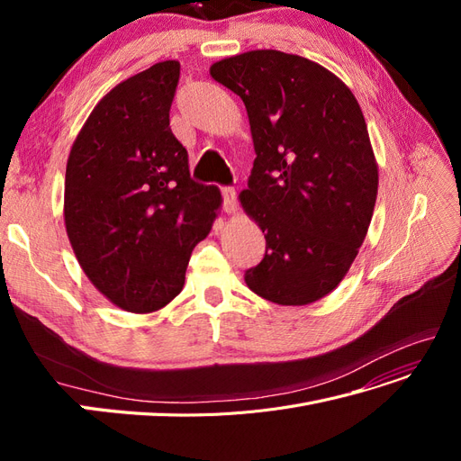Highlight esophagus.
Here are the masks:
<instances>
[{
	"label": "esophagus",
	"instance_id": "esophagus-1",
	"mask_svg": "<svg viewBox=\"0 0 461 461\" xmlns=\"http://www.w3.org/2000/svg\"><path fill=\"white\" fill-rule=\"evenodd\" d=\"M222 205H225V212L229 215H234L239 212V200H236L234 188H222Z\"/></svg>",
	"mask_w": 461,
	"mask_h": 461
}]
</instances>
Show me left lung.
<instances>
[{
    "mask_svg": "<svg viewBox=\"0 0 461 461\" xmlns=\"http://www.w3.org/2000/svg\"><path fill=\"white\" fill-rule=\"evenodd\" d=\"M209 75L240 95L258 156L240 205L267 249L248 288L278 305L325 298L350 271L379 190L356 95L323 65L276 50L232 55Z\"/></svg>",
    "mask_w": 461,
    "mask_h": 461,
    "instance_id": "8db88e82",
    "label": "left lung"
}]
</instances>
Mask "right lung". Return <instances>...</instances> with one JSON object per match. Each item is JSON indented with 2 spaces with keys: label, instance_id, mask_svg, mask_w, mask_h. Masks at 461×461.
I'll return each mask as SVG.
<instances>
[{
  "label": "right lung",
  "instance_id": "add662e5",
  "mask_svg": "<svg viewBox=\"0 0 461 461\" xmlns=\"http://www.w3.org/2000/svg\"><path fill=\"white\" fill-rule=\"evenodd\" d=\"M180 63L122 80L92 109L67 159L63 217L90 283L117 308L151 313L185 286L192 249L212 230L221 190L190 178L169 127Z\"/></svg>",
  "mask_w": 461,
  "mask_h": 461
}]
</instances>
